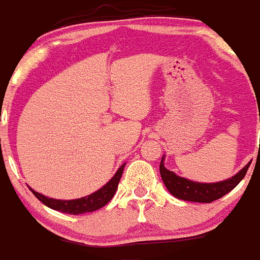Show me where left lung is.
Here are the masks:
<instances>
[{
	"mask_svg": "<svg viewBox=\"0 0 260 260\" xmlns=\"http://www.w3.org/2000/svg\"><path fill=\"white\" fill-rule=\"evenodd\" d=\"M164 160L165 155L162 156L161 161H160V174H161L162 182L168 191L181 201L198 202V203H211L232 191L242 181L250 164H251V161L247 162L238 173L232 176L231 178H226L220 182L206 183L197 182V181L187 180L185 177L177 176L174 172L165 168Z\"/></svg>",
	"mask_w": 260,
	"mask_h": 260,
	"instance_id": "1",
	"label": "left lung"
}]
</instances>
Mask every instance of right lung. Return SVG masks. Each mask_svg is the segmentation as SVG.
<instances>
[{
	"label": "right lung",
	"mask_w": 260,
	"mask_h": 260,
	"mask_svg": "<svg viewBox=\"0 0 260 260\" xmlns=\"http://www.w3.org/2000/svg\"><path fill=\"white\" fill-rule=\"evenodd\" d=\"M125 165L126 164L121 165L118 168V171L116 172V174L103 187H100L98 191L87 195V197H83V198L62 201V199H54L49 198V197H45V195L35 191L31 187H29V190H31L32 194L35 195L41 203H44L47 207L52 208L54 211H59L62 213H69V215H80V213L93 212V211L99 210V208L104 207L105 204L113 198L117 191V187H118V182L121 180V176H122Z\"/></svg>",
	"instance_id": "obj_1"
}]
</instances>
